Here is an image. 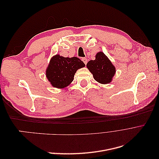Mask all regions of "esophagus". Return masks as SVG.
<instances>
[{"instance_id": "34e87169", "label": "esophagus", "mask_w": 159, "mask_h": 159, "mask_svg": "<svg viewBox=\"0 0 159 159\" xmlns=\"http://www.w3.org/2000/svg\"><path fill=\"white\" fill-rule=\"evenodd\" d=\"M82 61H84V63L85 64V65L87 64V63H88V60L86 59L85 57H84V58H82Z\"/></svg>"}]
</instances>
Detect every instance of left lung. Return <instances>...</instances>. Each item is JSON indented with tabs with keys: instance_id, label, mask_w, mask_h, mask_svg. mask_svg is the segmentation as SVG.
<instances>
[{
	"instance_id": "8db88e82",
	"label": "left lung",
	"mask_w": 159,
	"mask_h": 159,
	"mask_svg": "<svg viewBox=\"0 0 159 159\" xmlns=\"http://www.w3.org/2000/svg\"><path fill=\"white\" fill-rule=\"evenodd\" d=\"M87 68L93 74L94 79L103 84L110 83L115 74L114 66L102 52L98 53L95 60L89 61Z\"/></svg>"
}]
</instances>
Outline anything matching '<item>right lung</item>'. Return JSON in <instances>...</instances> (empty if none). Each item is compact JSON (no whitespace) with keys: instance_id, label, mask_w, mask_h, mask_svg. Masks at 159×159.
<instances>
[{"instance_id":"obj_1","label":"right lung","mask_w":159,"mask_h":159,"mask_svg":"<svg viewBox=\"0 0 159 159\" xmlns=\"http://www.w3.org/2000/svg\"><path fill=\"white\" fill-rule=\"evenodd\" d=\"M84 66L85 64L77 57L70 58L56 55L48 67L46 77L54 88H64L73 81L77 70Z\"/></svg>"}]
</instances>
